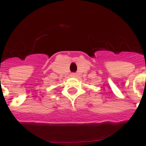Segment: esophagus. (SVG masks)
Listing matches in <instances>:
<instances>
[{"label":"esophagus","mask_w":146,"mask_h":146,"mask_svg":"<svg viewBox=\"0 0 146 146\" xmlns=\"http://www.w3.org/2000/svg\"><path fill=\"white\" fill-rule=\"evenodd\" d=\"M70 76H71V77H76V73H71V74H70Z\"/></svg>","instance_id":"1"}]
</instances>
